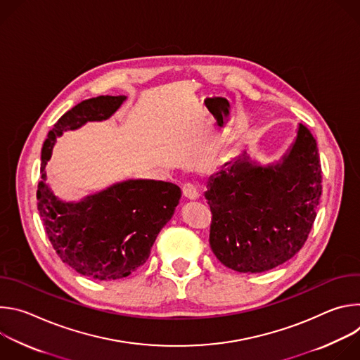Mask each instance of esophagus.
Masks as SVG:
<instances>
[{
  "label": "esophagus",
  "instance_id": "34e87169",
  "mask_svg": "<svg viewBox=\"0 0 360 360\" xmlns=\"http://www.w3.org/2000/svg\"><path fill=\"white\" fill-rule=\"evenodd\" d=\"M182 193H184V196L185 198H188V199H191V200H195V199H198L199 198V189L196 188V185H193V184H191V182H188V184H185L184 186H182Z\"/></svg>",
  "mask_w": 360,
  "mask_h": 360
}]
</instances>
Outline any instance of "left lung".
<instances>
[{"instance_id":"1","label":"left lung","mask_w":360,"mask_h":360,"mask_svg":"<svg viewBox=\"0 0 360 360\" xmlns=\"http://www.w3.org/2000/svg\"><path fill=\"white\" fill-rule=\"evenodd\" d=\"M321 195L318 143L304 125L299 124L278 164L262 167L242 152L210 178L205 192L212 252L226 268L243 274L285 264L309 236Z\"/></svg>"}]
</instances>
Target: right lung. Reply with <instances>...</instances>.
<instances>
[{"label": "right lung", "instance_id": "1", "mask_svg": "<svg viewBox=\"0 0 360 360\" xmlns=\"http://www.w3.org/2000/svg\"><path fill=\"white\" fill-rule=\"evenodd\" d=\"M125 98L101 95L79 102L48 132L41 153L37 200L48 239L64 264L95 281L121 279L142 266L181 198L175 184L128 179L75 203L60 200L45 184L57 136L88 121L108 120Z\"/></svg>", "mask_w": 360, "mask_h": 360}]
</instances>
